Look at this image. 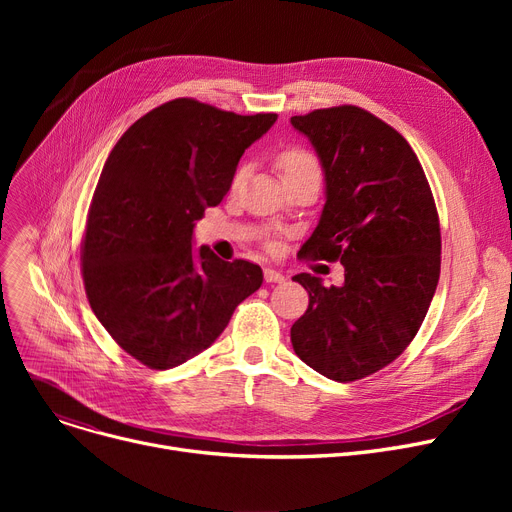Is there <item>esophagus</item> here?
I'll return each instance as SVG.
<instances>
[{
  "label": "esophagus",
  "instance_id": "obj_1",
  "mask_svg": "<svg viewBox=\"0 0 512 512\" xmlns=\"http://www.w3.org/2000/svg\"><path fill=\"white\" fill-rule=\"evenodd\" d=\"M263 278H265V282H284V274L272 270V267H265Z\"/></svg>",
  "mask_w": 512,
  "mask_h": 512
}]
</instances>
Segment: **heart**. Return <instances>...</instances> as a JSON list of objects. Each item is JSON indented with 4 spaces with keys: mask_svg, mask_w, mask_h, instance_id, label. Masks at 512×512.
Wrapping results in <instances>:
<instances>
[{
    "mask_svg": "<svg viewBox=\"0 0 512 512\" xmlns=\"http://www.w3.org/2000/svg\"><path fill=\"white\" fill-rule=\"evenodd\" d=\"M276 166L278 170L282 172L284 178L288 176H294L299 172H307V170H319V164L313 153H309L307 149H301V147H288L284 151L278 153L276 157ZM247 174V166H240L236 172H234V178H232V184H240L242 178H245Z\"/></svg>",
    "mask_w": 512,
    "mask_h": 512,
    "instance_id": "b5f03b06",
    "label": "heart"
}]
</instances>
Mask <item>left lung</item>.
Returning <instances> with one entry per match:
<instances>
[{
  "instance_id": "8db88e82",
  "label": "left lung",
  "mask_w": 512,
  "mask_h": 512,
  "mask_svg": "<svg viewBox=\"0 0 512 512\" xmlns=\"http://www.w3.org/2000/svg\"><path fill=\"white\" fill-rule=\"evenodd\" d=\"M326 174V205L301 259L340 261L344 284L297 274L309 307L290 328L294 353L334 382L392 363L419 332L440 280V220L407 139L357 105L292 116Z\"/></svg>"
}]
</instances>
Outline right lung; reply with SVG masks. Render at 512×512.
Instances as JSON below:
<instances>
[{"instance_id": "right-lung-1", "label": "right lung", "mask_w": 512, "mask_h": 512, "mask_svg": "<svg viewBox=\"0 0 512 512\" xmlns=\"http://www.w3.org/2000/svg\"><path fill=\"white\" fill-rule=\"evenodd\" d=\"M278 114L238 116L180 97L134 122L101 170L83 236V282L101 326L139 363L205 351L261 282V267L193 249V228Z\"/></svg>"}]
</instances>
